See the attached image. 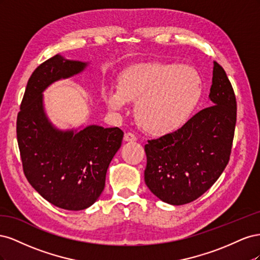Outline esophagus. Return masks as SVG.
<instances>
[{
	"label": "esophagus",
	"instance_id": "obj_1",
	"mask_svg": "<svg viewBox=\"0 0 260 260\" xmlns=\"http://www.w3.org/2000/svg\"><path fill=\"white\" fill-rule=\"evenodd\" d=\"M123 141L124 142H135V141H137V137L133 133L128 132L123 136Z\"/></svg>",
	"mask_w": 260,
	"mask_h": 260
}]
</instances>
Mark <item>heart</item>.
Instances as JSON below:
<instances>
[{
	"mask_svg": "<svg viewBox=\"0 0 260 260\" xmlns=\"http://www.w3.org/2000/svg\"><path fill=\"white\" fill-rule=\"evenodd\" d=\"M202 94V78L192 67L147 61L125 68L117 89L106 90L103 99L113 111L137 102L140 127L148 135L162 137L182 127L198 107Z\"/></svg>",
	"mask_w": 260,
	"mask_h": 260,
	"instance_id": "obj_1",
	"label": "heart"
}]
</instances>
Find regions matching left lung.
Returning a JSON list of instances; mask_svg holds the SVG:
<instances>
[{"label":"left lung","instance_id":"1","mask_svg":"<svg viewBox=\"0 0 260 260\" xmlns=\"http://www.w3.org/2000/svg\"><path fill=\"white\" fill-rule=\"evenodd\" d=\"M209 101V107L194 115L179 130L145 145V184L170 205H184L199 199L229 162L237 100L225 72L216 61Z\"/></svg>","mask_w":260,"mask_h":260}]
</instances>
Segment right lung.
<instances>
[{
	"label": "right lung",
	"mask_w": 260,
	"mask_h": 260,
	"mask_svg": "<svg viewBox=\"0 0 260 260\" xmlns=\"http://www.w3.org/2000/svg\"><path fill=\"white\" fill-rule=\"evenodd\" d=\"M88 65L59 54L42 62L29 78L17 116V141L27 180L43 199L67 210H82L96 202L123 138L119 128L98 124L60 130L45 113L43 92Z\"/></svg>",
	"instance_id": "1"
}]
</instances>
